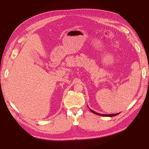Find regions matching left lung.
Wrapping results in <instances>:
<instances>
[{"instance_id":"left-lung-1","label":"left lung","mask_w":149,"mask_h":149,"mask_svg":"<svg viewBox=\"0 0 149 149\" xmlns=\"http://www.w3.org/2000/svg\"><path fill=\"white\" fill-rule=\"evenodd\" d=\"M90 109V111H91L93 112V113H94V114H97V115H99V116H106V117H113V116H117V115H118V114H120V112H119V113H116V114H102L97 113V112H95V111H93V110H92V109Z\"/></svg>"}]
</instances>
